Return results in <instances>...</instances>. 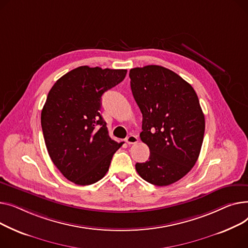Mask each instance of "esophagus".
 <instances>
[{"instance_id": "obj_1", "label": "esophagus", "mask_w": 248, "mask_h": 248, "mask_svg": "<svg viewBox=\"0 0 248 248\" xmlns=\"http://www.w3.org/2000/svg\"><path fill=\"white\" fill-rule=\"evenodd\" d=\"M137 142H138V138L135 135H129L126 138V143H128V144H135Z\"/></svg>"}]
</instances>
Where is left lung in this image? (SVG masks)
<instances>
[{
	"mask_svg": "<svg viewBox=\"0 0 248 248\" xmlns=\"http://www.w3.org/2000/svg\"><path fill=\"white\" fill-rule=\"evenodd\" d=\"M129 77L143 117L140 138L150 150L149 160L136 163V171L153 185H170L192 169L201 150L205 119L197 94L161 66L133 68Z\"/></svg>",
	"mask_w": 248,
	"mask_h": 248,
	"instance_id": "obj_1",
	"label": "left lung"
}]
</instances>
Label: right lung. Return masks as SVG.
Segmentation results:
<instances>
[{
    "mask_svg": "<svg viewBox=\"0 0 248 248\" xmlns=\"http://www.w3.org/2000/svg\"><path fill=\"white\" fill-rule=\"evenodd\" d=\"M127 70L81 66L54 84L41 113L44 139L55 166L77 185L105 176L123 143L112 140L100 114L106 91L122 82Z\"/></svg>",
    "mask_w": 248,
    "mask_h": 248,
    "instance_id": "1",
    "label": "right lung"
}]
</instances>
